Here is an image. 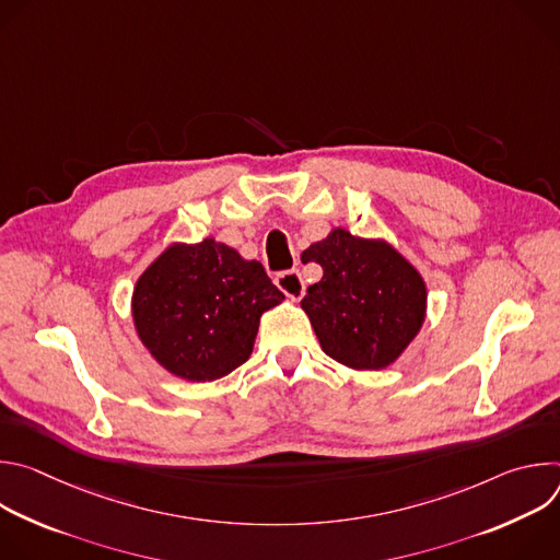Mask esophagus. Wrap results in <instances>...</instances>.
<instances>
[{
	"instance_id": "esophagus-1",
	"label": "esophagus",
	"mask_w": 560,
	"mask_h": 560,
	"mask_svg": "<svg viewBox=\"0 0 560 560\" xmlns=\"http://www.w3.org/2000/svg\"><path fill=\"white\" fill-rule=\"evenodd\" d=\"M277 285L292 301H299L305 294V283H303L299 270H288V272L277 275Z\"/></svg>"
}]
</instances>
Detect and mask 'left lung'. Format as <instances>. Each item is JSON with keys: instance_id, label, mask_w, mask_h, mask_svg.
Listing matches in <instances>:
<instances>
[{"instance_id": "8db88e82", "label": "left lung", "mask_w": 560, "mask_h": 560, "mask_svg": "<svg viewBox=\"0 0 560 560\" xmlns=\"http://www.w3.org/2000/svg\"><path fill=\"white\" fill-rule=\"evenodd\" d=\"M301 259L324 268L301 301L322 350L350 370H385L417 339L428 314L421 272L385 238L332 228Z\"/></svg>"}]
</instances>
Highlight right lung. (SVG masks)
I'll return each instance as SVG.
<instances>
[{"label":"right lung","instance_id":"1","mask_svg":"<svg viewBox=\"0 0 560 560\" xmlns=\"http://www.w3.org/2000/svg\"><path fill=\"white\" fill-rule=\"evenodd\" d=\"M283 299L259 261L208 236L164 248L137 279L130 314L159 365L206 383L250 359L264 312Z\"/></svg>","mask_w":560,"mask_h":560}]
</instances>
